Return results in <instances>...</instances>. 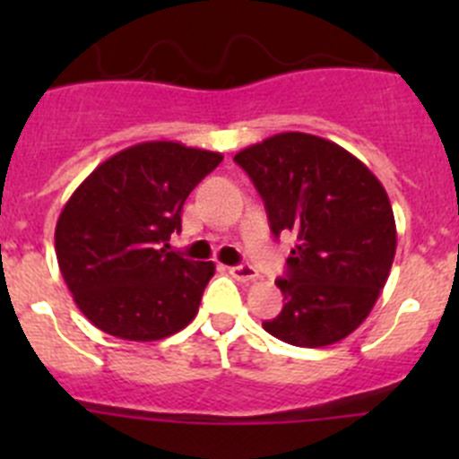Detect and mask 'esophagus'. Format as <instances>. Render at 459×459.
I'll return each mask as SVG.
<instances>
[{"label":"esophagus","instance_id":"34e87169","mask_svg":"<svg viewBox=\"0 0 459 459\" xmlns=\"http://www.w3.org/2000/svg\"><path fill=\"white\" fill-rule=\"evenodd\" d=\"M230 275H232L234 280H241V282H253V280H257L259 273L250 264H238L230 266Z\"/></svg>","mask_w":459,"mask_h":459}]
</instances>
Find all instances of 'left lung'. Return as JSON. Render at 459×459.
Wrapping results in <instances>:
<instances>
[{
    "label": "left lung",
    "instance_id": "1",
    "mask_svg": "<svg viewBox=\"0 0 459 459\" xmlns=\"http://www.w3.org/2000/svg\"><path fill=\"white\" fill-rule=\"evenodd\" d=\"M264 200L271 232L291 234L285 306L264 331L296 347L354 333L375 307L395 257L391 200L375 174L331 140L278 133L234 156Z\"/></svg>",
    "mask_w": 459,
    "mask_h": 459
}]
</instances>
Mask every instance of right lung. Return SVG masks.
I'll return each mask as SVG.
<instances>
[{
    "label": "right lung",
    "mask_w": 459,
    "mask_h": 459,
    "mask_svg": "<svg viewBox=\"0 0 459 459\" xmlns=\"http://www.w3.org/2000/svg\"><path fill=\"white\" fill-rule=\"evenodd\" d=\"M221 160L179 142H142L100 163L64 204L59 271L103 333L153 342L193 322L216 266L172 253L168 241L190 190Z\"/></svg>",
    "instance_id": "right-lung-1"
}]
</instances>
